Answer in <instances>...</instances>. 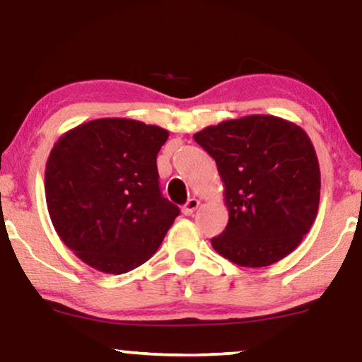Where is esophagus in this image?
<instances>
[{"label": "esophagus", "instance_id": "esophagus-1", "mask_svg": "<svg viewBox=\"0 0 362 362\" xmlns=\"http://www.w3.org/2000/svg\"><path fill=\"white\" fill-rule=\"evenodd\" d=\"M197 207H199V201L192 197V199L187 201L186 204L181 207V211H182V214H185V216H191L192 212H194V211L197 209Z\"/></svg>", "mask_w": 362, "mask_h": 362}]
</instances>
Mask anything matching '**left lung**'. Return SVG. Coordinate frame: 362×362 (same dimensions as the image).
I'll return each mask as SVG.
<instances>
[{
    "label": "left lung",
    "mask_w": 362,
    "mask_h": 362,
    "mask_svg": "<svg viewBox=\"0 0 362 362\" xmlns=\"http://www.w3.org/2000/svg\"><path fill=\"white\" fill-rule=\"evenodd\" d=\"M194 140L216 160L229 211L226 230L211 240L217 254L250 269L291 254L320 206L318 156L303 128L247 115L206 127Z\"/></svg>",
    "instance_id": "8db88e82"
}]
</instances>
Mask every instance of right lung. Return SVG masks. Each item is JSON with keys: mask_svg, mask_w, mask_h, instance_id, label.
<instances>
[{"mask_svg": "<svg viewBox=\"0 0 362 362\" xmlns=\"http://www.w3.org/2000/svg\"><path fill=\"white\" fill-rule=\"evenodd\" d=\"M170 133L97 118L61 135L46 163V202L61 240L83 264L127 274L150 260L180 216L160 192L156 156Z\"/></svg>", "mask_w": 362, "mask_h": 362, "instance_id": "obj_1", "label": "right lung"}]
</instances>
